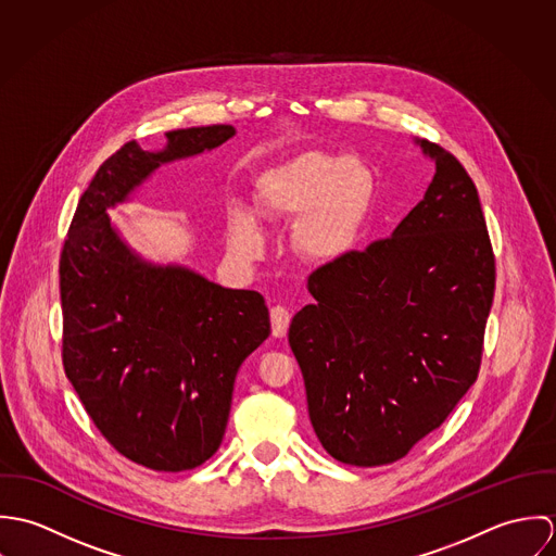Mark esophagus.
Returning a JSON list of instances; mask_svg holds the SVG:
<instances>
[{
	"label": "esophagus",
	"instance_id": "1",
	"mask_svg": "<svg viewBox=\"0 0 556 556\" xmlns=\"http://www.w3.org/2000/svg\"><path fill=\"white\" fill-rule=\"evenodd\" d=\"M269 317H271V333L276 338H282L287 333V329H289V323H291L289 311L285 306H274L269 311Z\"/></svg>",
	"mask_w": 556,
	"mask_h": 556
}]
</instances>
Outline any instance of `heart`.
Instances as JSON below:
<instances>
[{"label": "heart", "instance_id": "b5f03b06", "mask_svg": "<svg viewBox=\"0 0 556 556\" xmlns=\"http://www.w3.org/2000/svg\"><path fill=\"white\" fill-rule=\"evenodd\" d=\"M372 194L375 177L362 160L308 152L261 177L256 207L269 220L300 216L293 227L295 252L313 263H329L355 243ZM229 243L241 258L263 254L265 241L248 212H231Z\"/></svg>", "mask_w": 556, "mask_h": 556}]
</instances>
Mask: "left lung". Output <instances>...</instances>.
<instances>
[{
	"instance_id": "8db88e82",
	"label": "left lung",
	"mask_w": 556,
	"mask_h": 556,
	"mask_svg": "<svg viewBox=\"0 0 556 556\" xmlns=\"http://www.w3.org/2000/svg\"><path fill=\"white\" fill-rule=\"evenodd\" d=\"M434 160L424 199L392 238L315 269L289 327L308 415L325 452L355 467L396 463L476 383L494 298V252L476 184Z\"/></svg>"
}]
</instances>
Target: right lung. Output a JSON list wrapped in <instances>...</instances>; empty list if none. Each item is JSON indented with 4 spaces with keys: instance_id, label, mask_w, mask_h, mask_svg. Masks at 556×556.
<instances>
[{
    "instance_id": "obj_1",
    "label": "right lung",
    "mask_w": 556,
    "mask_h": 556,
    "mask_svg": "<svg viewBox=\"0 0 556 556\" xmlns=\"http://www.w3.org/2000/svg\"><path fill=\"white\" fill-rule=\"evenodd\" d=\"M233 135V126L218 124L170 130L162 152L122 146L83 192L60 256L66 377L100 434L154 471H188L216 454L239 366L269 336V313L256 291L143 261L106 210L160 164Z\"/></svg>"
}]
</instances>
